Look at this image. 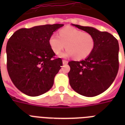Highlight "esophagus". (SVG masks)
I'll list each match as a JSON object with an SVG mask.
<instances>
[{"label": "esophagus", "instance_id": "1", "mask_svg": "<svg viewBox=\"0 0 125 125\" xmlns=\"http://www.w3.org/2000/svg\"><path fill=\"white\" fill-rule=\"evenodd\" d=\"M68 62V61L66 60H62V63H63V64H67Z\"/></svg>", "mask_w": 125, "mask_h": 125}]
</instances>
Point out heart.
I'll return each mask as SVG.
<instances>
[{"instance_id":"1","label":"heart","mask_w":125,"mask_h":125,"mask_svg":"<svg viewBox=\"0 0 125 125\" xmlns=\"http://www.w3.org/2000/svg\"><path fill=\"white\" fill-rule=\"evenodd\" d=\"M59 36L52 34L49 44L52 51L57 55L60 54L66 47L67 50L63 57L74 56L75 59H84L93 51L95 39L92 34L73 27H66L58 32Z\"/></svg>"}]
</instances>
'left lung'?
I'll use <instances>...</instances> for the list:
<instances>
[{
	"label": "left lung",
	"mask_w": 125,
	"mask_h": 125,
	"mask_svg": "<svg viewBox=\"0 0 125 125\" xmlns=\"http://www.w3.org/2000/svg\"><path fill=\"white\" fill-rule=\"evenodd\" d=\"M91 34L95 39L93 51L81 61L68 62L69 84L76 92L93 97L105 91L115 79L119 69V44L116 39L108 32L91 27L73 24Z\"/></svg>",
	"instance_id": "8db88e82"
}]
</instances>
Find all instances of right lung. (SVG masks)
Here are the masks:
<instances>
[{
  "mask_svg": "<svg viewBox=\"0 0 125 125\" xmlns=\"http://www.w3.org/2000/svg\"><path fill=\"white\" fill-rule=\"evenodd\" d=\"M63 24L38 25L15 31L6 46L7 69L15 87L30 96L48 91L62 66L49 44L50 36Z\"/></svg>",
  "mask_w": 125,
  "mask_h": 125,
  "instance_id": "add662e5",
  "label": "right lung"
}]
</instances>
